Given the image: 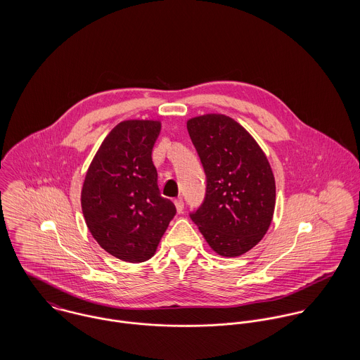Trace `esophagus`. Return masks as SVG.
I'll return each mask as SVG.
<instances>
[{
	"instance_id": "34e87169",
	"label": "esophagus",
	"mask_w": 360,
	"mask_h": 360,
	"mask_svg": "<svg viewBox=\"0 0 360 360\" xmlns=\"http://www.w3.org/2000/svg\"><path fill=\"white\" fill-rule=\"evenodd\" d=\"M174 205H176V209H177V212H179V213H181V212H183V209H184V202H183V200H181V198L174 200Z\"/></svg>"
}]
</instances>
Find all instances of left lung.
Returning <instances> with one entry per match:
<instances>
[{
    "instance_id": "left-lung-1",
    "label": "left lung",
    "mask_w": 360,
    "mask_h": 360,
    "mask_svg": "<svg viewBox=\"0 0 360 360\" xmlns=\"http://www.w3.org/2000/svg\"><path fill=\"white\" fill-rule=\"evenodd\" d=\"M187 130L206 174L204 204L190 216L217 255L240 257L263 238L273 219L270 163L255 139L226 115L191 117Z\"/></svg>"
}]
</instances>
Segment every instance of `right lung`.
<instances>
[{
    "label": "right lung",
    "instance_id": "obj_1",
    "mask_svg": "<svg viewBox=\"0 0 360 360\" xmlns=\"http://www.w3.org/2000/svg\"><path fill=\"white\" fill-rule=\"evenodd\" d=\"M159 120H124L93 158L82 188L86 224L108 254L130 263L154 257L176 206L160 197L153 148Z\"/></svg>",
    "mask_w": 360,
    "mask_h": 360
}]
</instances>
